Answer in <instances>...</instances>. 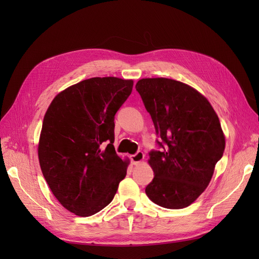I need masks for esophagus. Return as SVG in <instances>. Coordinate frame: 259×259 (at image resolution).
I'll list each match as a JSON object with an SVG mask.
<instances>
[{
  "label": "esophagus",
  "instance_id": "obj_1",
  "mask_svg": "<svg viewBox=\"0 0 259 259\" xmlns=\"http://www.w3.org/2000/svg\"><path fill=\"white\" fill-rule=\"evenodd\" d=\"M144 158H145V154L143 151H140V150H138L135 154L131 155V160H132L133 164H137L139 162H142L144 160Z\"/></svg>",
  "mask_w": 259,
  "mask_h": 259
}]
</instances>
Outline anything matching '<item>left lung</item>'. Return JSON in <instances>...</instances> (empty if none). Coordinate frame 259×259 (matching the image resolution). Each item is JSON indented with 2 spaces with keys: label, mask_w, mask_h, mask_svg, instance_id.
I'll return each instance as SVG.
<instances>
[{
  "label": "left lung",
  "mask_w": 259,
  "mask_h": 259,
  "mask_svg": "<svg viewBox=\"0 0 259 259\" xmlns=\"http://www.w3.org/2000/svg\"><path fill=\"white\" fill-rule=\"evenodd\" d=\"M136 91L160 138L159 150L149 152L154 177L146 194L165 208L189 206L208 186L224 154L218 116L205 97L182 82L142 79Z\"/></svg>",
  "instance_id": "1"
}]
</instances>
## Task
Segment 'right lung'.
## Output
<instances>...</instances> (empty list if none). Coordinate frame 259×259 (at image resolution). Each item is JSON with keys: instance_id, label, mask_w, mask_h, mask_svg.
<instances>
[{"instance_id": "1", "label": "right lung", "mask_w": 259, "mask_h": 259, "mask_svg": "<svg viewBox=\"0 0 259 259\" xmlns=\"http://www.w3.org/2000/svg\"><path fill=\"white\" fill-rule=\"evenodd\" d=\"M132 80L92 77L54 98L38 143L43 176L60 204L91 216L114 198L128 161L116 154L114 116L128 98Z\"/></svg>"}]
</instances>
